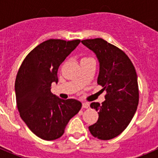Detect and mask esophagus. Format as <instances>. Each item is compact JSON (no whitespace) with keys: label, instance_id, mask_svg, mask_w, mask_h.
Wrapping results in <instances>:
<instances>
[{"label":"esophagus","instance_id":"34e87169","mask_svg":"<svg viewBox=\"0 0 158 158\" xmlns=\"http://www.w3.org/2000/svg\"><path fill=\"white\" fill-rule=\"evenodd\" d=\"M82 107H84V108H89V103H83L82 104Z\"/></svg>","mask_w":158,"mask_h":158}]
</instances>
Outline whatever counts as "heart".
Segmentation results:
<instances>
[{"mask_svg":"<svg viewBox=\"0 0 158 158\" xmlns=\"http://www.w3.org/2000/svg\"><path fill=\"white\" fill-rule=\"evenodd\" d=\"M85 58H83V59H85Z\"/></svg>","mask_w":158,"mask_h":158,"instance_id":"obj_1","label":"heart"}]
</instances>
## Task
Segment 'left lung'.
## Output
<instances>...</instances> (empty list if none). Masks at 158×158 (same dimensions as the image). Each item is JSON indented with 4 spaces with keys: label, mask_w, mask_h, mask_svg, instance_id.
<instances>
[{
    "label": "left lung",
    "mask_w": 158,
    "mask_h": 158,
    "mask_svg": "<svg viewBox=\"0 0 158 158\" xmlns=\"http://www.w3.org/2000/svg\"><path fill=\"white\" fill-rule=\"evenodd\" d=\"M81 43L96 54L100 63L97 83L107 92L101 104L98 102L90 104L98 111L99 118L89 129L95 138L109 140L126 129L136 112L139 100L136 71L122 50L103 39Z\"/></svg>",
    "instance_id": "1"
}]
</instances>
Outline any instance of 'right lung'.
Instances as JSON below:
<instances>
[{
    "label": "right lung",
    "mask_w": 158,
    "mask_h": 158,
    "mask_svg": "<svg viewBox=\"0 0 158 158\" xmlns=\"http://www.w3.org/2000/svg\"><path fill=\"white\" fill-rule=\"evenodd\" d=\"M80 40L43 42L22 62L15 82L19 115L29 129L43 140H55L64 134L72 117L81 108L74 99L62 100L51 92L58 83V69Z\"/></svg>",
    "instance_id": "add662e5"
}]
</instances>
